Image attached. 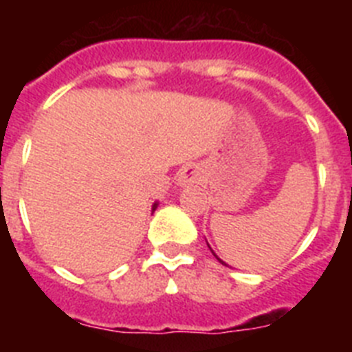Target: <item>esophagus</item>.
I'll list each match as a JSON object with an SVG mask.
<instances>
[{"mask_svg":"<svg viewBox=\"0 0 352 352\" xmlns=\"http://www.w3.org/2000/svg\"><path fill=\"white\" fill-rule=\"evenodd\" d=\"M201 169L197 166H185L178 174L179 186H192L201 182Z\"/></svg>","mask_w":352,"mask_h":352,"instance_id":"34e87169","label":"esophagus"}]
</instances>
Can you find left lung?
Listing matches in <instances>:
<instances>
[{"mask_svg": "<svg viewBox=\"0 0 352 352\" xmlns=\"http://www.w3.org/2000/svg\"><path fill=\"white\" fill-rule=\"evenodd\" d=\"M208 247H210V245H208ZM210 250H211V247H210ZM211 252H213V250H211ZM213 256L214 257H217V254H214V252H213ZM217 259H219V257H217ZM220 261V263H222V264H226V263H223V261L222 259H219ZM226 266H227V264H226Z\"/></svg>", "mask_w": 352, "mask_h": 352, "instance_id": "obj_1", "label": "left lung"}]
</instances>
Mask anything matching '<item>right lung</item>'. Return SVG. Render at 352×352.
Segmentation results:
<instances>
[{
  "mask_svg": "<svg viewBox=\"0 0 352 352\" xmlns=\"http://www.w3.org/2000/svg\"><path fill=\"white\" fill-rule=\"evenodd\" d=\"M157 206H158V203H155V204H153V208H151V211H155V210H157Z\"/></svg>",
  "mask_w": 352,
  "mask_h": 352,
  "instance_id": "right-lung-1",
  "label": "right lung"
}]
</instances>
